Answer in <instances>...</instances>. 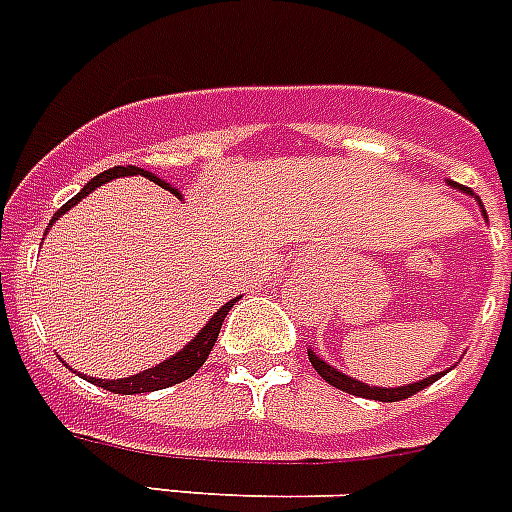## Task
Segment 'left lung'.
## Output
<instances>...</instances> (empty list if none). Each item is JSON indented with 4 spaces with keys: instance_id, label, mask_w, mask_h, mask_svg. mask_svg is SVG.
<instances>
[{
    "instance_id": "1",
    "label": "left lung",
    "mask_w": 512,
    "mask_h": 512,
    "mask_svg": "<svg viewBox=\"0 0 512 512\" xmlns=\"http://www.w3.org/2000/svg\"><path fill=\"white\" fill-rule=\"evenodd\" d=\"M448 183H451L453 189L464 191V194H471V189H466V186H461V183H453V181H448ZM471 196H474V194H471ZM482 212H484V209H482ZM484 217H487V212H484ZM308 360H310V365L316 368V373L321 375L323 381L331 383L334 388L352 393V396H362V399H375V401H404V399H409V396H414L417 391H422V388L430 386V383L438 381L440 375H445V373H435V375H430V378H425V381L409 383V386L381 388V386H368V383L355 381V378H349V375L339 373L336 368H331L329 362L321 360V357H318L313 349H308Z\"/></svg>"
}]
</instances>
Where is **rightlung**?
Returning <instances> with one entry per match:
<instances>
[{
    "instance_id": "obj_1",
    "label": "right lung",
    "mask_w": 512,
    "mask_h": 512,
    "mask_svg": "<svg viewBox=\"0 0 512 512\" xmlns=\"http://www.w3.org/2000/svg\"><path fill=\"white\" fill-rule=\"evenodd\" d=\"M121 176H144V178H150V181L160 183V186H165V189H170V183H165L163 178H157L155 173H150V170L134 168V165H116V168L103 170L100 176H95L93 181L87 183L80 194L72 196V199H69V202L54 214V217H51L48 227L54 225L61 214L69 212L74 204L82 202V199H85L90 191H95L98 186H103V183L113 181V178H121ZM170 191H173L176 196H181V194H178V189H170ZM48 227H46V233H48ZM235 303H238V298L222 305V308L217 310L212 318H209L207 326H204V329L199 331V334H196L194 339H191V342L181 349V352H176V355L168 357V360L160 362V365H155V368H147V370H142V373H137V375H129V378H119V381H106V378H87V375H82V378L93 383V386L106 388V391H113V393H126V396H129V393L160 391V388H168V386H176V383L189 381L191 375L202 368L204 362H207L209 352H212L214 342H217V336H220L222 321H225V316L230 313V308H233Z\"/></svg>"
}]
</instances>
